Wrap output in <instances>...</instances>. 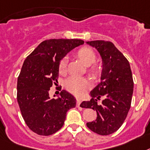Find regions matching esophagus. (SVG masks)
<instances>
[{"label":"esophagus","mask_w":150,"mask_h":150,"mask_svg":"<svg viewBox=\"0 0 150 150\" xmlns=\"http://www.w3.org/2000/svg\"><path fill=\"white\" fill-rule=\"evenodd\" d=\"M81 102H82V100H81V99L76 98V106H77V107H79V106H80Z\"/></svg>","instance_id":"esophagus-1"}]
</instances>
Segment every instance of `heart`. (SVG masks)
<instances>
[{
	"label": "heart",
	"mask_w": 150,
	"mask_h": 150,
	"mask_svg": "<svg viewBox=\"0 0 150 150\" xmlns=\"http://www.w3.org/2000/svg\"><path fill=\"white\" fill-rule=\"evenodd\" d=\"M76 55L86 66H90L89 72L93 76H97L100 74V67L96 64H93L96 60V54L94 51L86 47L80 48L76 52ZM67 62L66 59L60 60L58 65V71L61 75H64L67 72ZM67 90L75 95H81L88 90L90 86V81L87 77H75L71 76L68 78L65 83Z\"/></svg>",
	"instance_id": "heart-1"
}]
</instances>
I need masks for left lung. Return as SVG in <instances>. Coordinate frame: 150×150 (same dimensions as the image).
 <instances>
[{"mask_svg": "<svg viewBox=\"0 0 150 150\" xmlns=\"http://www.w3.org/2000/svg\"><path fill=\"white\" fill-rule=\"evenodd\" d=\"M86 44L99 52L103 69L100 83L90 91L91 100L80 106L96 111V119L87 122V127L106 136L118 130L127 118L133 93V75L127 59L112 42L93 40ZM101 97L102 102L97 104Z\"/></svg>", "mask_w": 150, "mask_h": 150, "instance_id": "obj_1", "label": "left lung"}]
</instances>
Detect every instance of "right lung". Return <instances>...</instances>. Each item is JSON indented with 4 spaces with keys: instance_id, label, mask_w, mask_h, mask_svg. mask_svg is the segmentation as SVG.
<instances>
[{
    "instance_id": "1",
    "label": "right lung",
    "mask_w": 150,
    "mask_h": 150,
    "mask_svg": "<svg viewBox=\"0 0 150 150\" xmlns=\"http://www.w3.org/2000/svg\"><path fill=\"white\" fill-rule=\"evenodd\" d=\"M83 43L77 39L47 40L23 62L17 78V102L26 124L37 134L57 132L64 126L67 112L76 106V99L66 90L57 99L50 97L49 90L58 83L60 60Z\"/></svg>"
}]
</instances>
